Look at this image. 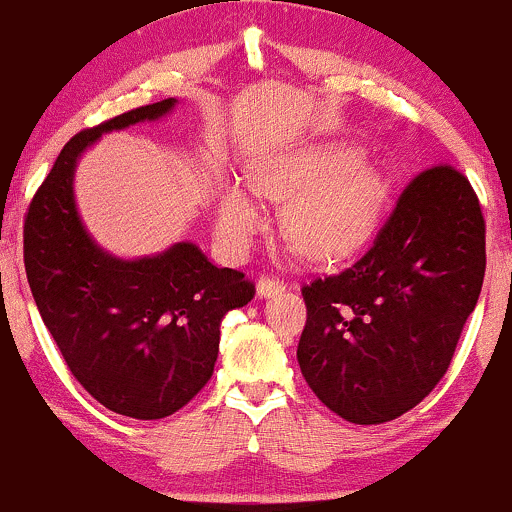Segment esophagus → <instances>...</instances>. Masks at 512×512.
<instances>
[{"instance_id":"1","label":"esophagus","mask_w":512,"mask_h":512,"mask_svg":"<svg viewBox=\"0 0 512 512\" xmlns=\"http://www.w3.org/2000/svg\"><path fill=\"white\" fill-rule=\"evenodd\" d=\"M284 289H286L284 281L274 279V276H260V281H257V296L260 298H272Z\"/></svg>"}]
</instances>
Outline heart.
Returning a JSON list of instances; mask_svg holds the SVG:
<instances>
[{
	"label": "heart",
	"mask_w": 512,
	"mask_h": 512,
	"mask_svg": "<svg viewBox=\"0 0 512 512\" xmlns=\"http://www.w3.org/2000/svg\"><path fill=\"white\" fill-rule=\"evenodd\" d=\"M257 195L289 199L284 231L298 248L317 257L346 255L368 236L387 199L385 178L349 144L303 146L252 168ZM257 199L228 182L216 204V231L233 255L248 250L262 226Z\"/></svg>",
	"instance_id": "1"
}]
</instances>
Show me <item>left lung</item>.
I'll list each match as a JSON object with an SVG mask.
<instances>
[{"instance_id": "left-lung-1", "label": "left lung", "mask_w": 512, "mask_h": 512, "mask_svg": "<svg viewBox=\"0 0 512 512\" xmlns=\"http://www.w3.org/2000/svg\"><path fill=\"white\" fill-rule=\"evenodd\" d=\"M486 269V223L460 170L416 175L373 245L344 272L303 286L305 383L351 424L414 409L448 370Z\"/></svg>"}]
</instances>
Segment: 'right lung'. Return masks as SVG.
<instances>
[{"label":"right lung","mask_w":512,"mask_h":512,"mask_svg":"<svg viewBox=\"0 0 512 512\" xmlns=\"http://www.w3.org/2000/svg\"><path fill=\"white\" fill-rule=\"evenodd\" d=\"M175 103L129 110L69 139L23 226L28 284L72 375L105 409L142 421L175 414L209 383L223 315L255 296L243 272L211 264L195 243L122 260L81 223V154L103 134L161 120Z\"/></svg>","instance_id":"1"}]
</instances>
